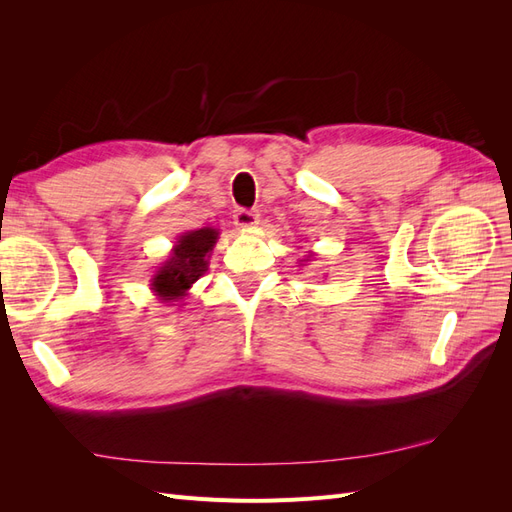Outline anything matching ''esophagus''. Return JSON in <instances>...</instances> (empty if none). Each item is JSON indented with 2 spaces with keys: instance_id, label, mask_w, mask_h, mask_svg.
I'll return each mask as SVG.
<instances>
[{
  "instance_id": "34e87169",
  "label": "esophagus",
  "mask_w": 512,
  "mask_h": 512,
  "mask_svg": "<svg viewBox=\"0 0 512 512\" xmlns=\"http://www.w3.org/2000/svg\"><path fill=\"white\" fill-rule=\"evenodd\" d=\"M258 218H260V213L258 211H252V209H237L235 211V224L239 226V228H252V226H256L258 224Z\"/></svg>"
}]
</instances>
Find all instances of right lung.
I'll list each match as a JSON object with an SVG mask.
<instances>
[{"instance_id":"add662e5","label":"right lung","mask_w":512,"mask_h":512,"mask_svg":"<svg viewBox=\"0 0 512 512\" xmlns=\"http://www.w3.org/2000/svg\"><path fill=\"white\" fill-rule=\"evenodd\" d=\"M218 235L220 232L215 228L183 232L173 247V254L151 277V290L158 294L160 301L173 303L185 297V292L207 271V258Z\"/></svg>"}]
</instances>
